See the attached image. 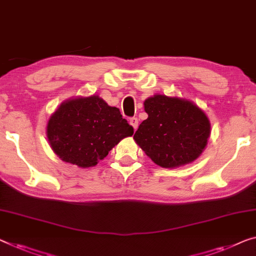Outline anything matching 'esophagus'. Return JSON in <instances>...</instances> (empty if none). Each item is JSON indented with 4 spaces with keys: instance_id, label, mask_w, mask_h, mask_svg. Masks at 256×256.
Here are the masks:
<instances>
[{
    "instance_id": "34e87169",
    "label": "esophagus",
    "mask_w": 256,
    "mask_h": 256,
    "mask_svg": "<svg viewBox=\"0 0 256 256\" xmlns=\"http://www.w3.org/2000/svg\"><path fill=\"white\" fill-rule=\"evenodd\" d=\"M130 124L132 125V128H134V131L136 128H138V118L136 117H132V118H130Z\"/></svg>"
}]
</instances>
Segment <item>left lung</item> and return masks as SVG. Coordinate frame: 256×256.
Masks as SVG:
<instances>
[{
	"label": "left lung",
	"instance_id": "left-lung-1",
	"mask_svg": "<svg viewBox=\"0 0 256 256\" xmlns=\"http://www.w3.org/2000/svg\"><path fill=\"white\" fill-rule=\"evenodd\" d=\"M148 118L133 139L156 164L172 169L201 155L210 136V122L192 101L156 94L144 102Z\"/></svg>",
	"mask_w": 256,
	"mask_h": 256
}]
</instances>
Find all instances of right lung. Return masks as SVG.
I'll return each mask as SVG.
<instances>
[{"label": "right lung", "mask_w": 256, "mask_h": 256, "mask_svg": "<svg viewBox=\"0 0 256 256\" xmlns=\"http://www.w3.org/2000/svg\"><path fill=\"white\" fill-rule=\"evenodd\" d=\"M133 128L98 95L64 101L49 118L47 138L52 150L64 162L90 168L104 160Z\"/></svg>", "instance_id": "obj_1"}]
</instances>
